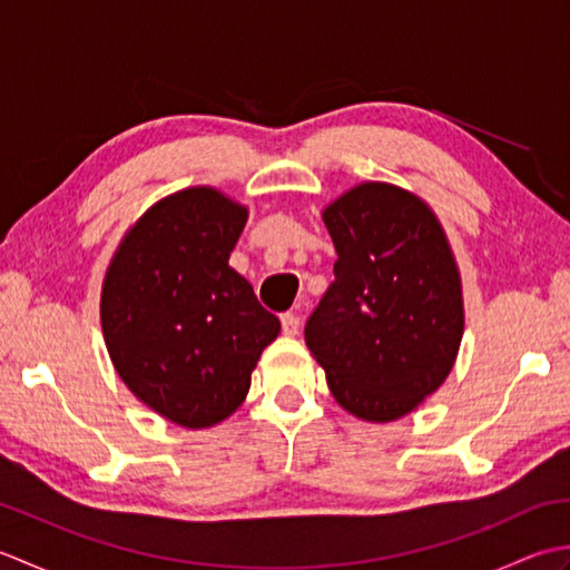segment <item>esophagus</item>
I'll use <instances>...</instances> for the list:
<instances>
[{"label":"esophagus","instance_id":"obj_1","mask_svg":"<svg viewBox=\"0 0 570 570\" xmlns=\"http://www.w3.org/2000/svg\"><path fill=\"white\" fill-rule=\"evenodd\" d=\"M298 325H301V318L296 316V313H284V316H282V331H284V335H288V337L298 335Z\"/></svg>","mask_w":570,"mask_h":570}]
</instances>
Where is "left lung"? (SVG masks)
<instances>
[{"label":"left lung","instance_id":"obj_1","mask_svg":"<svg viewBox=\"0 0 570 570\" xmlns=\"http://www.w3.org/2000/svg\"><path fill=\"white\" fill-rule=\"evenodd\" d=\"M323 223L335 282L306 323V345L347 414L396 421L445 382L463 341L451 242L426 200L384 180L345 190Z\"/></svg>","mask_w":570,"mask_h":570}]
</instances>
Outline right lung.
<instances>
[{"instance_id": "add662e5", "label": "right lung", "mask_w": 570, "mask_h": 570, "mask_svg": "<svg viewBox=\"0 0 570 570\" xmlns=\"http://www.w3.org/2000/svg\"><path fill=\"white\" fill-rule=\"evenodd\" d=\"M249 210L213 186L156 200L102 278L100 323L119 377L141 404L190 431L245 402L282 323L229 266Z\"/></svg>"}]
</instances>
